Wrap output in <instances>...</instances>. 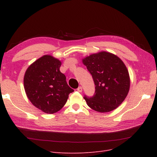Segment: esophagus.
I'll list each match as a JSON object with an SVG mask.
<instances>
[{
  "label": "esophagus",
  "instance_id": "obj_1",
  "mask_svg": "<svg viewBox=\"0 0 157 157\" xmlns=\"http://www.w3.org/2000/svg\"><path fill=\"white\" fill-rule=\"evenodd\" d=\"M77 91L79 92H82V86H79V87L77 88Z\"/></svg>",
  "mask_w": 157,
  "mask_h": 157
}]
</instances>
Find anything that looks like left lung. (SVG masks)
<instances>
[{"label": "left lung", "mask_w": 157, "mask_h": 157, "mask_svg": "<svg viewBox=\"0 0 157 157\" xmlns=\"http://www.w3.org/2000/svg\"><path fill=\"white\" fill-rule=\"evenodd\" d=\"M95 84L92 97L85 96L87 105L99 113L111 111L119 106L129 92L130 80L123 61L111 53L101 52L82 59Z\"/></svg>", "instance_id": "8db88e82"}]
</instances>
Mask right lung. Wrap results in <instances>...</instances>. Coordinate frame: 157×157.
<instances>
[{
  "label": "right lung",
  "mask_w": 157,
  "mask_h": 157,
  "mask_svg": "<svg viewBox=\"0 0 157 157\" xmlns=\"http://www.w3.org/2000/svg\"><path fill=\"white\" fill-rule=\"evenodd\" d=\"M61 61L44 55L27 68L23 83L27 98L34 106L44 113L59 111L74 92L59 71Z\"/></svg>",
  "instance_id": "add662e5"
}]
</instances>
